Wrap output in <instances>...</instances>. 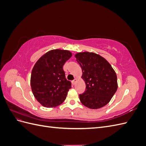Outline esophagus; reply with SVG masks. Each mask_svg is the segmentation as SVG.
Wrapping results in <instances>:
<instances>
[{"label": "esophagus", "mask_w": 146, "mask_h": 146, "mask_svg": "<svg viewBox=\"0 0 146 146\" xmlns=\"http://www.w3.org/2000/svg\"><path fill=\"white\" fill-rule=\"evenodd\" d=\"M77 82V78H75L74 79V80H72V84H73V85H75V84H76V82Z\"/></svg>", "instance_id": "esophagus-1"}]
</instances>
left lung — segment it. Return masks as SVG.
<instances>
[{
    "label": "left lung",
    "mask_w": 146,
    "mask_h": 146,
    "mask_svg": "<svg viewBox=\"0 0 146 146\" xmlns=\"http://www.w3.org/2000/svg\"><path fill=\"white\" fill-rule=\"evenodd\" d=\"M82 70V78L86 91L79 95L82 104L91 109H98L109 103L117 89V76L108 61L93 52L75 55Z\"/></svg>",
    "instance_id": "8db88e82"
}]
</instances>
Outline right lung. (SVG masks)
Masks as SVG:
<instances>
[{"label": "right lung", "instance_id": "1", "mask_svg": "<svg viewBox=\"0 0 146 146\" xmlns=\"http://www.w3.org/2000/svg\"><path fill=\"white\" fill-rule=\"evenodd\" d=\"M71 56L72 53L69 50H51L34 65L31 88L35 98L43 107H55L66 99L71 83L66 80L63 66Z\"/></svg>", "mask_w": 146, "mask_h": 146}]
</instances>
